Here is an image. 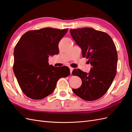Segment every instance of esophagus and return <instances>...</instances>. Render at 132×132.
Returning <instances> with one entry per match:
<instances>
[{
  "mask_svg": "<svg viewBox=\"0 0 132 132\" xmlns=\"http://www.w3.org/2000/svg\"><path fill=\"white\" fill-rule=\"evenodd\" d=\"M69 69H70V72H71V74H72V71L73 70V68H72V67H69Z\"/></svg>",
  "mask_w": 132,
  "mask_h": 132,
  "instance_id": "obj_1",
  "label": "esophagus"
}]
</instances>
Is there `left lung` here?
I'll use <instances>...</instances> for the list:
<instances>
[{
    "label": "left lung",
    "instance_id": "8db88e82",
    "mask_svg": "<svg viewBox=\"0 0 132 132\" xmlns=\"http://www.w3.org/2000/svg\"><path fill=\"white\" fill-rule=\"evenodd\" d=\"M71 36L88 59L92 67L89 73L75 69L72 75L82 80L81 86L72 89L76 95L87 101L101 98L110 88L117 72L118 54L111 37L104 32L85 28L70 30Z\"/></svg>",
    "mask_w": 132,
    "mask_h": 132
}]
</instances>
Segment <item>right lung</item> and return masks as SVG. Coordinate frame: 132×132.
<instances>
[{
  "mask_svg": "<svg viewBox=\"0 0 132 132\" xmlns=\"http://www.w3.org/2000/svg\"><path fill=\"white\" fill-rule=\"evenodd\" d=\"M68 29L45 28L30 30L20 39L14 49L13 69L22 92L39 100L54 92L57 81L70 74L68 67L49 65L50 55L58 54V45Z\"/></svg>",
  "mask_w": 132,
  "mask_h": 132,
  "instance_id": "1",
  "label": "right lung"
}]
</instances>
